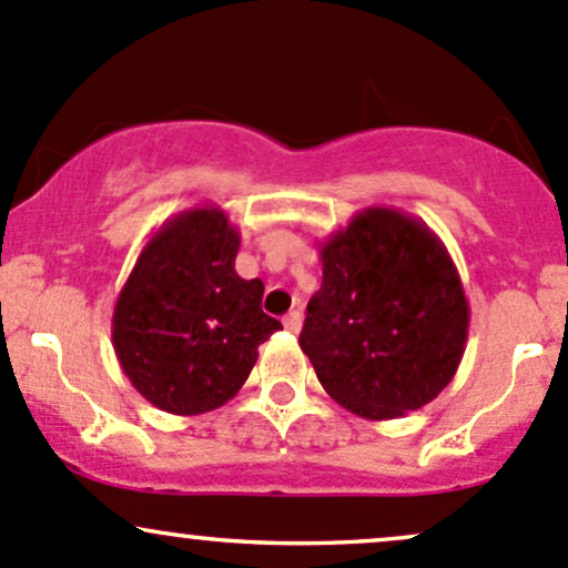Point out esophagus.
Instances as JSON below:
<instances>
[{
    "label": "esophagus",
    "instance_id": "esophagus-1",
    "mask_svg": "<svg viewBox=\"0 0 568 568\" xmlns=\"http://www.w3.org/2000/svg\"><path fill=\"white\" fill-rule=\"evenodd\" d=\"M283 326L288 328L291 334H298L302 332V313H298V310H294V313H288L283 317Z\"/></svg>",
    "mask_w": 568,
    "mask_h": 568
}]
</instances>
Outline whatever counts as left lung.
<instances>
[{
  "mask_svg": "<svg viewBox=\"0 0 568 568\" xmlns=\"http://www.w3.org/2000/svg\"><path fill=\"white\" fill-rule=\"evenodd\" d=\"M321 261L298 345L326 394L366 420L434 402L469 336V302L439 236L394 207H366L323 242Z\"/></svg>",
  "mask_w": 568,
  "mask_h": 568,
  "instance_id": "left-lung-1",
  "label": "left lung"
}]
</instances>
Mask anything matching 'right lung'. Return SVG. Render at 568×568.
I'll list each match as a JSON object with an SVG mask.
<instances>
[{
    "label": "right lung",
    "mask_w": 568,
    "mask_h": 568,
    "mask_svg": "<svg viewBox=\"0 0 568 568\" xmlns=\"http://www.w3.org/2000/svg\"><path fill=\"white\" fill-rule=\"evenodd\" d=\"M240 232L221 207L170 217L136 258L112 313L123 375L153 407L202 415L223 407L274 332L264 283L234 270Z\"/></svg>",
    "instance_id": "right-lung-1"
}]
</instances>
